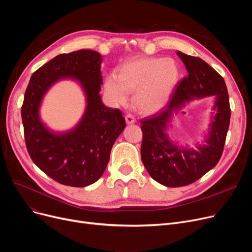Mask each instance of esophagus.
<instances>
[{"mask_svg":"<svg viewBox=\"0 0 252 252\" xmlns=\"http://www.w3.org/2000/svg\"><path fill=\"white\" fill-rule=\"evenodd\" d=\"M126 122L127 125H133L136 123V118L131 114H127L126 115Z\"/></svg>","mask_w":252,"mask_h":252,"instance_id":"esophagus-1","label":"esophagus"}]
</instances>
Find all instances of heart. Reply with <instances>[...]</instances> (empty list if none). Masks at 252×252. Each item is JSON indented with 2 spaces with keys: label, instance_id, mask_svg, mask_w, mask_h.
I'll use <instances>...</instances> for the list:
<instances>
[{
  "label": "heart",
  "instance_id": "heart-1",
  "mask_svg": "<svg viewBox=\"0 0 252 252\" xmlns=\"http://www.w3.org/2000/svg\"><path fill=\"white\" fill-rule=\"evenodd\" d=\"M180 81V69L170 58H136L123 64L115 76L105 79V94L114 104L124 105L127 95L135 93L134 100L143 113L161 110Z\"/></svg>",
  "mask_w": 252,
  "mask_h": 252
}]
</instances>
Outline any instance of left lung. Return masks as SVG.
Masks as SVG:
<instances>
[{"mask_svg":"<svg viewBox=\"0 0 252 252\" xmlns=\"http://www.w3.org/2000/svg\"><path fill=\"white\" fill-rule=\"evenodd\" d=\"M186 66L184 77L167 105L141 121L143 141L141 158L153 180L166 187H183L204 176L219 162L230 126V101L223 78L199 57L177 53ZM216 95L210 133L196 151L180 148L165 134L172 113L194 98Z\"/></svg>","mask_w":252,"mask_h":252,"instance_id":"obj_1","label":"left lung"}]
</instances>
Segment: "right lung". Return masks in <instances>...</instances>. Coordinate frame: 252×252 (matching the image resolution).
<instances>
[{
	"label": "right lung",
	"instance_id": "right-lung-1",
	"mask_svg": "<svg viewBox=\"0 0 252 252\" xmlns=\"http://www.w3.org/2000/svg\"><path fill=\"white\" fill-rule=\"evenodd\" d=\"M101 62V55L92 50L60 54L32 73L24 94L21 117L29 154L47 176L66 186L79 188L97 182L126 127L122 111L102 103ZM67 77L81 84L87 108L74 129L55 134L39 119V105L52 84Z\"/></svg>",
	"mask_w": 252,
	"mask_h": 252
}]
</instances>
